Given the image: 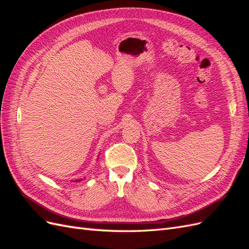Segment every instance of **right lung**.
<instances>
[{"instance_id":"1","label":"right lung","mask_w":249,"mask_h":249,"mask_svg":"<svg viewBox=\"0 0 249 249\" xmlns=\"http://www.w3.org/2000/svg\"><path fill=\"white\" fill-rule=\"evenodd\" d=\"M79 180H81V179H79Z\"/></svg>"}]
</instances>
